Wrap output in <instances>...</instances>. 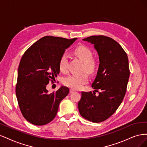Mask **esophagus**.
I'll return each instance as SVG.
<instances>
[{
  "label": "esophagus",
  "instance_id": "obj_1",
  "mask_svg": "<svg viewBox=\"0 0 147 147\" xmlns=\"http://www.w3.org/2000/svg\"><path fill=\"white\" fill-rule=\"evenodd\" d=\"M75 91L74 90V89H70V93H72V92H75Z\"/></svg>",
  "mask_w": 147,
  "mask_h": 147
}]
</instances>
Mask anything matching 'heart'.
Masks as SVG:
<instances>
[{"instance_id": "b5f03b06", "label": "heart", "mask_w": 147, "mask_h": 147, "mask_svg": "<svg viewBox=\"0 0 147 147\" xmlns=\"http://www.w3.org/2000/svg\"><path fill=\"white\" fill-rule=\"evenodd\" d=\"M74 53L84 63L83 69L88 74H92L97 69V63L92 59V53L90 48L85 46H79L74 50ZM68 63V56L64 53L60 57L59 61V68L61 72H65ZM87 75L83 74L80 75H70L63 79L64 85L75 90H79L83 85L88 82Z\"/></svg>"}]
</instances>
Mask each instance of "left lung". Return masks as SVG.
I'll list each match as a JSON object with an SVG mask.
<instances>
[{
  "label": "left lung",
  "instance_id": "obj_1",
  "mask_svg": "<svg viewBox=\"0 0 147 147\" xmlns=\"http://www.w3.org/2000/svg\"><path fill=\"white\" fill-rule=\"evenodd\" d=\"M94 45L98 53L99 65L92 87L99 95L82 92L78 103L79 112L93 123L105 121L115 112L126 94L129 78L128 57L119 44L104 35H94L83 39Z\"/></svg>",
  "mask_w": 147,
  "mask_h": 147
}]
</instances>
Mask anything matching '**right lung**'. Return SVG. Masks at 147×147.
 <instances>
[{
	"instance_id": "obj_1",
	"label": "right lung",
	"mask_w": 147,
	"mask_h": 147,
	"mask_svg": "<svg viewBox=\"0 0 147 147\" xmlns=\"http://www.w3.org/2000/svg\"><path fill=\"white\" fill-rule=\"evenodd\" d=\"M77 38L45 36L29 48L21 59L18 70L16 95L24 118L34 125L51 122L61 101L69 92L62 86L49 93L47 84L59 74V61L66 49Z\"/></svg>"
}]
</instances>
